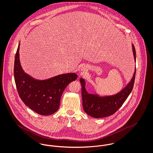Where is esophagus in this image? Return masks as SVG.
Instances as JSON below:
<instances>
[{"label":"esophagus","instance_id":"34e87169","mask_svg":"<svg viewBox=\"0 0 153 153\" xmlns=\"http://www.w3.org/2000/svg\"><path fill=\"white\" fill-rule=\"evenodd\" d=\"M82 71L83 72H84V71H86V69H85V68H82Z\"/></svg>","mask_w":153,"mask_h":153}]
</instances>
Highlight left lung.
Masks as SVG:
<instances>
[{
    "mask_svg": "<svg viewBox=\"0 0 153 153\" xmlns=\"http://www.w3.org/2000/svg\"><path fill=\"white\" fill-rule=\"evenodd\" d=\"M132 51L135 61H136V51L132 44ZM136 70L131 81L119 93L115 95L105 97H99L97 95L89 94L85 88V81L80 79L82 90V106L84 111L91 117L100 118L114 114L123 105L134 87Z\"/></svg>",
    "mask_w": 153,
    "mask_h": 153,
    "instance_id": "8db88e82",
    "label": "left lung"
}]
</instances>
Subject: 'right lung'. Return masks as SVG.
I'll return each instance as SVG.
<instances>
[{
    "instance_id": "right-lung-1",
    "label": "right lung",
    "mask_w": 153,
    "mask_h": 153,
    "mask_svg": "<svg viewBox=\"0 0 153 153\" xmlns=\"http://www.w3.org/2000/svg\"><path fill=\"white\" fill-rule=\"evenodd\" d=\"M19 44L15 54L14 74L16 89L23 102L37 114L49 115L56 112L66 86L76 80V73L60 74L43 81L34 80L25 73L19 59Z\"/></svg>"
}]
</instances>
